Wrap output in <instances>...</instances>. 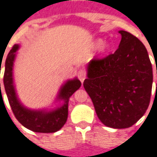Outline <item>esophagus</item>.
I'll use <instances>...</instances> for the list:
<instances>
[{
	"label": "esophagus",
	"mask_w": 157,
	"mask_h": 157,
	"mask_svg": "<svg viewBox=\"0 0 157 157\" xmlns=\"http://www.w3.org/2000/svg\"><path fill=\"white\" fill-rule=\"evenodd\" d=\"M77 75H78L79 80H80L82 82H84V80L86 79V71H83V70H81V71H78V74H77Z\"/></svg>",
	"instance_id": "obj_1"
}]
</instances>
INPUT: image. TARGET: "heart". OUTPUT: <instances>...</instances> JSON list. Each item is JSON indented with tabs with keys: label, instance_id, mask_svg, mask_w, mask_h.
Listing matches in <instances>:
<instances>
[{
	"label": "heart",
	"instance_id": "heart-1",
	"mask_svg": "<svg viewBox=\"0 0 157 157\" xmlns=\"http://www.w3.org/2000/svg\"><path fill=\"white\" fill-rule=\"evenodd\" d=\"M95 45L96 46H99V52L104 53V52H106L110 48V45H109V42L107 41H102L101 39H98V40H96L95 42Z\"/></svg>",
	"mask_w": 157,
	"mask_h": 157
}]
</instances>
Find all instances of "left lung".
<instances>
[{
	"label": "left lung",
	"mask_w": 157,
	"mask_h": 157,
	"mask_svg": "<svg viewBox=\"0 0 157 157\" xmlns=\"http://www.w3.org/2000/svg\"><path fill=\"white\" fill-rule=\"evenodd\" d=\"M119 33L116 52L88 63L83 86L102 123L121 129L132 127L147 110L153 73L143 43L129 32Z\"/></svg>",
	"instance_id": "obj_1"
}]
</instances>
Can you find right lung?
Instances as JSON below:
<instances>
[{
	"instance_id": "obj_1",
	"label": "right lung",
	"mask_w": 157,
	"mask_h": 157,
	"mask_svg": "<svg viewBox=\"0 0 157 157\" xmlns=\"http://www.w3.org/2000/svg\"><path fill=\"white\" fill-rule=\"evenodd\" d=\"M19 45H14L6 57L4 71V87L10 106L17 120L24 127L36 132H55L63 128L68 118L69 99L82 85L78 79L68 80L60 87L57 101L62 104L55 109H31L25 107L17 98L13 82V64ZM2 65V64H1ZM1 71V66H0ZM1 73V72H0ZM1 90V83H0Z\"/></svg>"
}]
</instances>
